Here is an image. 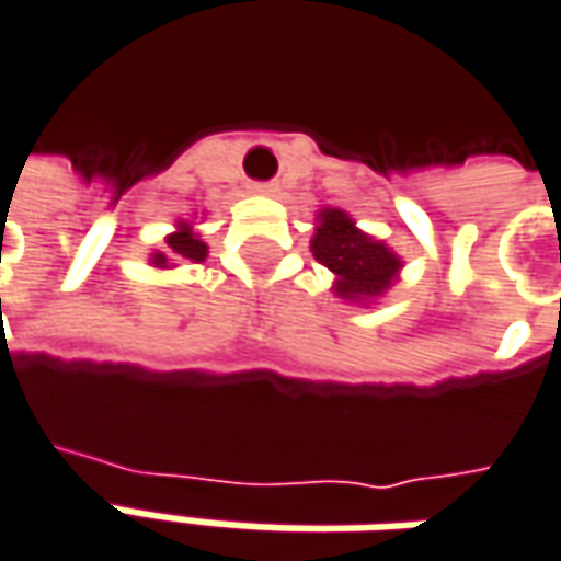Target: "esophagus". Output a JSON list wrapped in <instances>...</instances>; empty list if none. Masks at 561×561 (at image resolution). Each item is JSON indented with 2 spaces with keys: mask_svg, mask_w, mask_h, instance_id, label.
<instances>
[{
  "mask_svg": "<svg viewBox=\"0 0 561 561\" xmlns=\"http://www.w3.org/2000/svg\"><path fill=\"white\" fill-rule=\"evenodd\" d=\"M257 195H276V183H251Z\"/></svg>",
  "mask_w": 561,
  "mask_h": 561,
  "instance_id": "34e87169",
  "label": "esophagus"
}]
</instances>
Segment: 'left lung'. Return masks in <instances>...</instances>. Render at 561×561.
Masks as SVG:
<instances>
[{"mask_svg":"<svg viewBox=\"0 0 561 561\" xmlns=\"http://www.w3.org/2000/svg\"><path fill=\"white\" fill-rule=\"evenodd\" d=\"M313 257L325 263L339 276L341 298H373L381 295L400 261L381 242L363 236L344 210H322L317 236H313Z\"/></svg>","mask_w":561,"mask_h":561,"instance_id":"8db88e82","label":"left lung"}]
</instances>
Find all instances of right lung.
I'll return each mask as SVG.
<instances>
[{
    "instance_id": "add662e5",
    "label": "right lung",
    "mask_w": 561,
    "mask_h": 561,
    "mask_svg": "<svg viewBox=\"0 0 561 561\" xmlns=\"http://www.w3.org/2000/svg\"><path fill=\"white\" fill-rule=\"evenodd\" d=\"M207 254V244L195 239V232H188V226H183L180 232H173L167 239V254H154V263L161 266L167 263V257H176V261H204Z\"/></svg>"
}]
</instances>
